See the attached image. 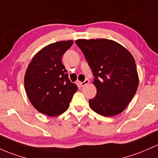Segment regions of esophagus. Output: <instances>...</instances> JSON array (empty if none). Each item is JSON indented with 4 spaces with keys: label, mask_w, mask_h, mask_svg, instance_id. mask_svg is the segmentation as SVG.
<instances>
[{
    "label": "esophagus",
    "mask_w": 158,
    "mask_h": 158,
    "mask_svg": "<svg viewBox=\"0 0 158 158\" xmlns=\"http://www.w3.org/2000/svg\"><path fill=\"white\" fill-rule=\"evenodd\" d=\"M88 83H89V79H85V80L84 81V82H79V85H80L81 86H85V85H87Z\"/></svg>",
    "instance_id": "1"
}]
</instances>
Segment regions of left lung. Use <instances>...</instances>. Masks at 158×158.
Here are the masks:
<instances>
[{"label":"left lung","instance_id":"1","mask_svg":"<svg viewBox=\"0 0 158 158\" xmlns=\"http://www.w3.org/2000/svg\"><path fill=\"white\" fill-rule=\"evenodd\" d=\"M94 76L97 94L89 101L94 112L104 117L120 114L135 95L139 76L135 60L121 44L112 40L79 39Z\"/></svg>","mask_w":158,"mask_h":158}]
</instances>
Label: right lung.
<instances>
[{
  "mask_svg": "<svg viewBox=\"0 0 158 158\" xmlns=\"http://www.w3.org/2000/svg\"><path fill=\"white\" fill-rule=\"evenodd\" d=\"M73 41H61L46 46L35 55L26 70L24 85L34 107L50 117L64 113L78 90L69 79L62 64L64 53Z\"/></svg>",
  "mask_w": 158,
  "mask_h": 158,
  "instance_id": "right-lung-1",
  "label": "right lung"
}]
</instances>
